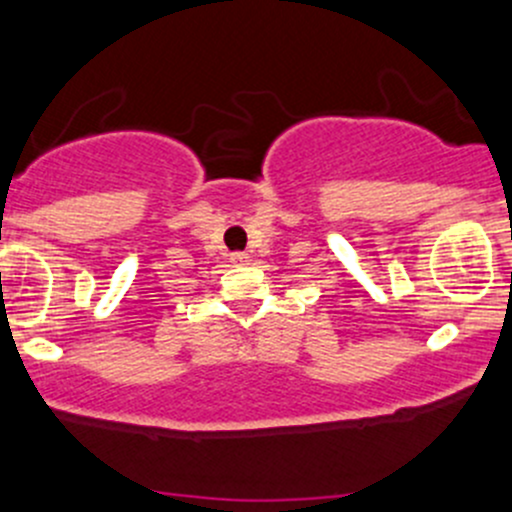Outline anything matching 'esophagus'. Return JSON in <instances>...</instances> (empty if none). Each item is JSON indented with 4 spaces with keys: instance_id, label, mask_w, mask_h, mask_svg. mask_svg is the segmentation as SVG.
Here are the masks:
<instances>
[{
    "instance_id": "esophagus-1",
    "label": "esophagus",
    "mask_w": 512,
    "mask_h": 512,
    "mask_svg": "<svg viewBox=\"0 0 512 512\" xmlns=\"http://www.w3.org/2000/svg\"><path fill=\"white\" fill-rule=\"evenodd\" d=\"M230 262H232V265H245V262H247V255H245V252H232V255H230Z\"/></svg>"
}]
</instances>
